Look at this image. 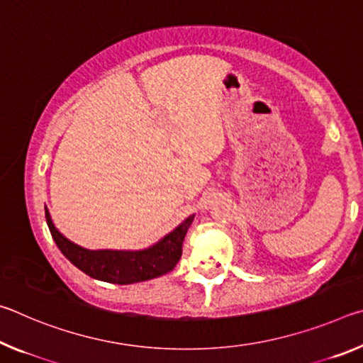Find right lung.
<instances>
[{"label": "right lung", "mask_w": 363, "mask_h": 363, "mask_svg": "<svg viewBox=\"0 0 363 363\" xmlns=\"http://www.w3.org/2000/svg\"><path fill=\"white\" fill-rule=\"evenodd\" d=\"M45 211L54 242L67 259L89 277L116 285L150 280L174 269L177 261L181 259L184 237L194 220V216H189L157 245L143 251H89L67 240L54 227L48 208H45Z\"/></svg>", "instance_id": "obj_1"}]
</instances>
